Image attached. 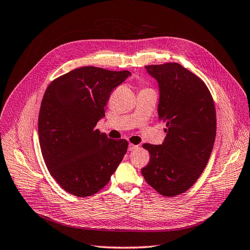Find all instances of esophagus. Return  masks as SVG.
Listing matches in <instances>:
<instances>
[{
    "instance_id": "obj_1",
    "label": "esophagus",
    "mask_w": 250,
    "mask_h": 250,
    "mask_svg": "<svg viewBox=\"0 0 250 250\" xmlns=\"http://www.w3.org/2000/svg\"><path fill=\"white\" fill-rule=\"evenodd\" d=\"M138 147H139V146L130 144V145H129V151H134V149H136V148H138Z\"/></svg>"
}]
</instances>
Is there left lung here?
<instances>
[{
	"mask_svg": "<svg viewBox=\"0 0 250 250\" xmlns=\"http://www.w3.org/2000/svg\"><path fill=\"white\" fill-rule=\"evenodd\" d=\"M146 69L158 82V118L167 124V136L160 146H142L149 162L141 174L160 195L174 197L195 184L209 160L217 131L215 104L201 78L180 63Z\"/></svg>",
	"mask_w": 250,
	"mask_h": 250,
	"instance_id": "obj_1",
	"label": "left lung"
}]
</instances>
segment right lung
I'll return each instance as SVG.
<instances>
[{
    "label": "right lung",
    "mask_w": 250,
    "mask_h": 250,
    "mask_svg": "<svg viewBox=\"0 0 250 250\" xmlns=\"http://www.w3.org/2000/svg\"><path fill=\"white\" fill-rule=\"evenodd\" d=\"M130 75L87 66L48 85L39 115L41 151L49 173L70 194H96L123 161L127 141L110 139L95 126L113 89Z\"/></svg>",
    "instance_id": "add662e5"
}]
</instances>
